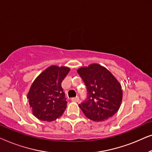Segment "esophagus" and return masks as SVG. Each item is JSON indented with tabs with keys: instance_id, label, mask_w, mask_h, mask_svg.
I'll return each mask as SVG.
<instances>
[{
	"instance_id": "34e87169",
	"label": "esophagus",
	"mask_w": 152,
	"mask_h": 152,
	"mask_svg": "<svg viewBox=\"0 0 152 152\" xmlns=\"http://www.w3.org/2000/svg\"><path fill=\"white\" fill-rule=\"evenodd\" d=\"M71 100H72V102H78L80 101V98H79L78 97H73V98L71 99Z\"/></svg>"
}]
</instances>
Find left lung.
<instances>
[{
	"label": "left lung",
	"instance_id": "8db88e82",
	"mask_svg": "<svg viewBox=\"0 0 152 152\" xmlns=\"http://www.w3.org/2000/svg\"><path fill=\"white\" fill-rule=\"evenodd\" d=\"M77 73L86 87L87 97L79 104L86 117L100 122L117 113L122 102V91L115 77L97 64L80 68Z\"/></svg>",
	"mask_w": 152,
	"mask_h": 152
}]
</instances>
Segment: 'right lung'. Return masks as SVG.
Instances as JSON below:
<instances>
[{
  "label": "right lung",
  "instance_id": "1",
  "mask_svg": "<svg viewBox=\"0 0 152 152\" xmlns=\"http://www.w3.org/2000/svg\"><path fill=\"white\" fill-rule=\"evenodd\" d=\"M70 71L67 67L52 66L39 75L31 86L28 99L35 117L51 122L62 115L68 102L61 82Z\"/></svg>",
  "mask_w": 152,
  "mask_h": 152
}]
</instances>
